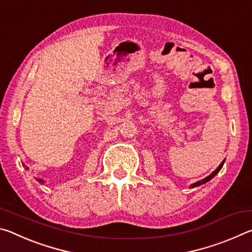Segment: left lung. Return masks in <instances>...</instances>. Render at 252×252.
I'll list each match as a JSON object with an SVG mask.
<instances>
[{
    "instance_id": "obj_1",
    "label": "left lung",
    "mask_w": 252,
    "mask_h": 252,
    "mask_svg": "<svg viewBox=\"0 0 252 252\" xmlns=\"http://www.w3.org/2000/svg\"><path fill=\"white\" fill-rule=\"evenodd\" d=\"M223 163H224V160L221 162V164L219 165L218 168H217L215 171H213L210 176H208L207 178H204V179H202V180H200V181H198V182H195V183H193V185H191V188H194V187H199V186H201V185H203V183H206V182H208V181H210L211 179L216 176L217 173H218L220 170H221V168H222V165H223Z\"/></svg>"
}]
</instances>
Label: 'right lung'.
Wrapping results in <instances>:
<instances>
[{
	"instance_id": "1",
	"label": "right lung",
	"mask_w": 252,
	"mask_h": 252,
	"mask_svg": "<svg viewBox=\"0 0 252 252\" xmlns=\"http://www.w3.org/2000/svg\"><path fill=\"white\" fill-rule=\"evenodd\" d=\"M37 181H39V182H42V179H37Z\"/></svg>"
}]
</instances>
